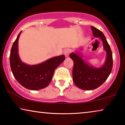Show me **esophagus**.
<instances>
[{"mask_svg":"<svg viewBox=\"0 0 125 125\" xmlns=\"http://www.w3.org/2000/svg\"><path fill=\"white\" fill-rule=\"evenodd\" d=\"M70 53H71V50H70L69 49H66L64 51V55L66 56V57H68V56H69V54Z\"/></svg>","mask_w":125,"mask_h":125,"instance_id":"34e87169","label":"esophagus"}]
</instances>
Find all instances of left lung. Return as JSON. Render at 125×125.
<instances>
[{
	"mask_svg": "<svg viewBox=\"0 0 125 125\" xmlns=\"http://www.w3.org/2000/svg\"><path fill=\"white\" fill-rule=\"evenodd\" d=\"M94 37H100L107 53L105 62L101 68H95L86 63L78 53H72L73 60V81L78 88L83 90H93L100 86L108 78L113 68V56L110 45L105 35L98 29L91 27Z\"/></svg>",
	"mask_w": 125,
	"mask_h": 125,
	"instance_id": "left-lung-1",
	"label": "left lung"
}]
</instances>
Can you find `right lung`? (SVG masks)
Here are the masks:
<instances>
[{
  "label": "right lung",
  "mask_w": 125,
  "mask_h": 125,
  "mask_svg": "<svg viewBox=\"0 0 125 125\" xmlns=\"http://www.w3.org/2000/svg\"><path fill=\"white\" fill-rule=\"evenodd\" d=\"M21 32L11 48L10 56L11 71L18 83L23 87L30 90L42 89L48 86L55 69L65 59V56H56L37 65L24 64L18 54V41Z\"/></svg>",
  "instance_id": "add662e5"
}]
</instances>
